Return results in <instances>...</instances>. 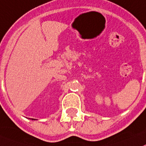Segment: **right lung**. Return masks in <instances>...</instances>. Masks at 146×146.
Returning a JSON list of instances; mask_svg holds the SVG:
<instances>
[{"instance_id":"right-lung-1","label":"right lung","mask_w":146,"mask_h":146,"mask_svg":"<svg viewBox=\"0 0 146 146\" xmlns=\"http://www.w3.org/2000/svg\"><path fill=\"white\" fill-rule=\"evenodd\" d=\"M31 119H32V120H35V119H33V118H31Z\"/></svg>"}]
</instances>
